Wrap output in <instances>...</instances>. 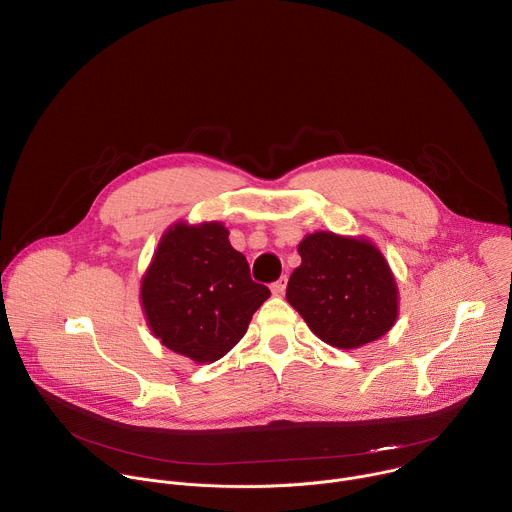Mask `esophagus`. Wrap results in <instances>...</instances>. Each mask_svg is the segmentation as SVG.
I'll use <instances>...</instances> for the list:
<instances>
[{
    "label": "esophagus",
    "mask_w": 512,
    "mask_h": 512,
    "mask_svg": "<svg viewBox=\"0 0 512 512\" xmlns=\"http://www.w3.org/2000/svg\"><path fill=\"white\" fill-rule=\"evenodd\" d=\"M285 285H287V277L283 275L281 279H277L275 283H271V294H273V296H283V294H285Z\"/></svg>",
    "instance_id": "esophagus-1"
}]
</instances>
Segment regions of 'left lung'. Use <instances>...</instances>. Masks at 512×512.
I'll return each instance as SVG.
<instances>
[{
	"label": "left lung",
	"instance_id": "obj_1",
	"mask_svg": "<svg viewBox=\"0 0 512 512\" xmlns=\"http://www.w3.org/2000/svg\"><path fill=\"white\" fill-rule=\"evenodd\" d=\"M285 298L326 344L354 350L385 336L399 316V287L381 249L367 237L306 235Z\"/></svg>",
	"mask_w": 512,
	"mask_h": 512
}]
</instances>
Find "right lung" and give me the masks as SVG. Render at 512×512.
<instances>
[{
	"label": "right lung",
	"instance_id": "add662e5",
	"mask_svg": "<svg viewBox=\"0 0 512 512\" xmlns=\"http://www.w3.org/2000/svg\"><path fill=\"white\" fill-rule=\"evenodd\" d=\"M271 296L255 283L243 253L221 221L170 225L139 279V304L150 332L172 352L210 364L247 332Z\"/></svg>",
	"mask_w": 512,
	"mask_h": 512
}]
</instances>
